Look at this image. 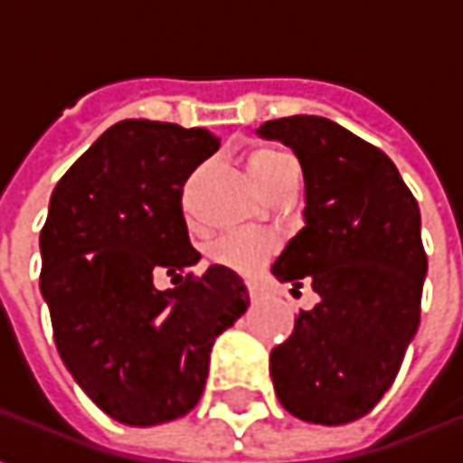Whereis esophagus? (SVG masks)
<instances>
[{"mask_svg": "<svg viewBox=\"0 0 463 463\" xmlns=\"http://www.w3.org/2000/svg\"><path fill=\"white\" fill-rule=\"evenodd\" d=\"M248 292H250L252 300H260L262 295H265V288H262L260 282H248Z\"/></svg>", "mask_w": 463, "mask_h": 463, "instance_id": "34e87169", "label": "esophagus"}]
</instances>
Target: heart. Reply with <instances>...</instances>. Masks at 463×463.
<instances>
[{"label": "heart", "mask_w": 463, "mask_h": 463, "mask_svg": "<svg viewBox=\"0 0 463 463\" xmlns=\"http://www.w3.org/2000/svg\"><path fill=\"white\" fill-rule=\"evenodd\" d=\"M248 171L255 185L262 193L272 188L275 183L298 175L300 178V163L292 153L282 148H258L248 156ZM272 245L265 238L248 235V232H232L221 241H215L208 250L215 265L231 268L235 272H255L262 265V260L270 255Z\"/></svg>", "instance_id": "heart-1"}]
</instances>
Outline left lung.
Wrapping results in <instances>:
<instances>
[{"mask_svg":"<svg viewBox=\"0 0 463 463\" xmlns=\"http://www.w3.org/2000/svg\"><path fill=\"white\" fill-rule=\"evenodd\" d=\"M305 175L302 228L272 262V275L320 302L270 352V377L292 417L337 427L364 417L397 377L419 327L427 252L421 215L397 165L322 116L265 121Z\"/></svg>","mask_w":463,"mask_h":463,"instance_id":"1","label":"left lung"}]
</instances>
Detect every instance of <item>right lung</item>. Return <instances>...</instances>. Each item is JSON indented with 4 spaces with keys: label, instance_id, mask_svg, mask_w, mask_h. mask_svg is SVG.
Wrapping results in <instances>:
<instances>
[{
    "label": "right lung",
    "instance_id": "right-lung-1",
    "mask_svg": "<svg viewBox=\"0 0 463 463\" xmlns=\"http://www.w3.org/2000/svg\"><path fill=\"white\" fill-rule=\"evenodd\" d=\"M221 138L205 128L126 118L56 183L39 235L42 298L66 369L96 407L128 427L188 414L215 337L248 310L238 272L201 260L183 218V183ZM165 271L175 288L158 291Z\"/></svg>",
    "mask_w": 463,
    "mask_h": 463
}]
</instances>
